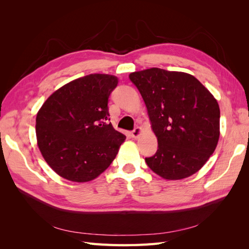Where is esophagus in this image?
<instances>
[{"mask_svg": "<svg viewBox=\"0 0 249 249\" xmlns=\"http://www.w3.org/2000/svg\"><path fill=\"white\" fill-rule=\"evenodd\" d=\"M141 131H142L141 127H139V126H136V127H135V129L131 132L132 137H133V138H137V137L139 136V135L141 134Z\"/></svg>", "mask_w": 249, "mask_h": 249, "instance_id": "esophagus-1", "label": "esophagus"}]
</instances>
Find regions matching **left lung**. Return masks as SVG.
I'll return each instance as SVG.
<instances>
[{
    "label": "left lung",
    "mask_w": 249,
    "mask_h": 249,
    "mask_svg": "<svg viewBox=\"0 0 249 249\" xmlns=\"http://www.w3.org/2000/svg\"><path fill=\"white\" fill-rule=\"evenodd\" d=\"M130 80L144 101L158 138L147 166L165 179L197 172L219 139L220 110L209 90L186 72L153 69L135 71Z\"/></svg>",
    "instance_id": "8db88e82"
}]
</instances>
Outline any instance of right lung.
I'll use <instances>...</instances> for the list:
<instances>
[{
    "label": "right lung",
    "instance_id": "add662e5",
    "mask_svg": "<svg viewBox=\"0 0 249 249\" xmlns=\"http://www.w3.org/2000/svg\"><path fill=\"white\" fill-rule=\"evenodd\" d=\"M117 84L115 76L88 74L59 88L37 113L38 147L60 177L88 182L115 159L125 139L108 123V100Z\"/></svg>",
    "mask_w": 249,
    "mask_h": 249
}]
</instances>
